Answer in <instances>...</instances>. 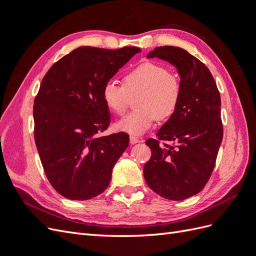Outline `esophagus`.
Returning <instances> with one entry per match:
<instances>
[{
	"label": "esophagus",
	"mask_w": 256,
	"mask_h": 256,
	"mask_svg": "<svg viewBox=\"0 0 256 256\" xmlns=\"http://www.w3.org/2000/svg\"><path fill=\"white\" fill-rule=\"evenodd\" d=\"M140 142V140H138V138L134 136H130V144H136Z\"/></svg>",
	"instance_id": "34e87169"
}]
</instances>
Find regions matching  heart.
<instances>
[{"label":"heart","mask_w":256,"mask_h":256,"mask_svg":"<svg viewBox=\"0 0 256 256\" xmlns=\"http://www.w3.org/2000/svg\"><path fill=\"white\" fill-rule=\"evenodd\" d=\"M124 86L108 81L102 88V99L108 109L115 114L126 110L129 95L140 92L136 99V110L115 122L114 128L122 132L140 136L148 130L156 118L166 120L175 113L180 102L182 88L176 76L159 64L146 62L127 72Z\"/></svg>","instance_id":"1"}]
</instances>
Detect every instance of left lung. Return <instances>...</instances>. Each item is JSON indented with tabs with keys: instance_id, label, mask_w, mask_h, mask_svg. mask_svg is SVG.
<instances>
[{
	"instance_id": "left-lung-1",
	"label": "left lung",
	"mask_w": 256,
	"mask_h": 256,
	"mask_svg": "<svg viewBox=\"0 0 256 256\" xmlns=\"http://www.w3.org/2000/svg\"><path fill=\"white\" fill-rule=\"evenodd\" d=\"M175 66L182 96L175 113L145 143L152 157L144 166L148 187L162 198L182 200L202 190L214 168L223 138L221 98L209 69L186 50L164 46L147 54ZM171 140L175 146L160 144Z\"/></svg>"
}]
</instances>
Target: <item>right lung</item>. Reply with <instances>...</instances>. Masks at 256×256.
<instances>
[{"label":"right lung","instance_id":"add662e5","mask_svg":"<svg viewBox=\"0 0 256 256\" xmlns=\"http://www.w3.org/2000/svg\"><path fill=\"white\" fill-rule=\"evenodd\" d=\"M138 52L80 47L44 76L33 109L35 143L48 180L64 198L90 200L109 186L129 136H99L110 124L102 88Z\"/></svg>","mask_w":256,"mask_h":256}]
</instances>
